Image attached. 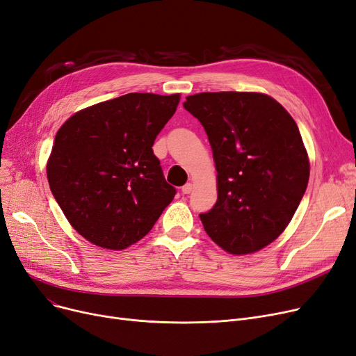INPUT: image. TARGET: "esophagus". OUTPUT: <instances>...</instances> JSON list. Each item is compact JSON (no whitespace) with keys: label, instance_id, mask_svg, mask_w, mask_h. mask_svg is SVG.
Returning a JSON list of instances; mask_svg holds the SVG:
<instances>
[{"label":"esophagus","instance_id":"obj_1","mask_svg":"<svg viewBox=\"0 0 356 356\" xmlns=\"http://www.w3.org/2000/svg\"><path fill=\"white\" fill-rule=\"evenodd\" d=\"M192 188H193L192 183H186V184H184V186L181 188V193H183V195H189V193L192 192Z\"/></svg>","mask_w":356,"mask_h":356}]
</instances>
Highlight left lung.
Instances as JSON below:
<instances>
[{
    "label": "left lung",
    "mask_w": 356,
    "mask_h": 356,
    "mask_svg": "<svg viewBox=\"0 0 356 356\" xmlns=\"http://www.w3.org/2000/svg\"><path fill=\"white\" fill-rule=\"evenodd\" d=\"M183 106L202 123L218 173L216 204L199 215L207 234L231 254L259 252L284 233L310 177L296 120L261 92H199Z\"/></svg>",
    "instance_id": "obj_1"
}]
</instances>
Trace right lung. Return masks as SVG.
<instances>
[{
    "label": "right lung",
    "instance_id": "1",
    "mask_svg": "<svg viewBox=\"0 0 356 356\" xmlns=\"http://www.w3.org/2000/svg\"><path fill=\"white\" fill-rule=\"evenodd\" d=\"M180 95L129 92L72 115L46 165L54 197L76 233L123 250L149 233L176 189L152 145Z\"/></svg>",
    "mask_w": 356,
    "mask_h": 356
}]
</instances>
